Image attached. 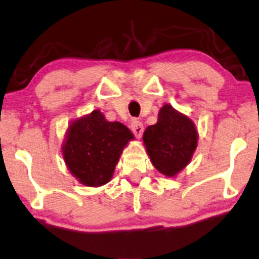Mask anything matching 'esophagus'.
<instances>
[{"mask_svg": "<svg viewBox=\"0 0 259 259\" xmlns=\"http://www.w3.org/2000/svg\"><path fill=\"white\" fill-rule=\"evenodd\" d=\"M131 130H133V133L135 136L137 138H141L142 134H143V130H144V126L142 124L141 121H138V119H134L133 122H131Z\"/></svg>", "mask_w": 259, "mask_h": 259, "instance_id": "esophagus-1", "label": "esophagus"}]
</instances>
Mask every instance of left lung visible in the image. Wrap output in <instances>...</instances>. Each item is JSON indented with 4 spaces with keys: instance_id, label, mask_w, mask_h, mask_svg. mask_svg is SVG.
Instances as JSON below:
<instances>
[{
    "instance_id": "left-lung-1",
    "label": "left lung",
    "mask_w": 259,
    "mask_h": 259,
    "mask_svg": "<svg viewBox=\"0 0 259 259\" xmlns=\"http://www.w3.org/2000/svg\"><path fill=\"white\" fill-rule=\"evenodd\" d=\"M198 134L194 122L171 107L163 105L158 121L144 131L143 142L150 161L159 172L175 177L191 161Z\"/></svg>"
}]
</instances>
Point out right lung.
Wrapping results in <instances>:
<instances>
[{"label": "right lung", "mask_w": 259, "mask_h": 259, "mask_svg": "<svg viewBox=\"0 0 259 259\" xmlns=\"http://www.w3.org/2000/svg\"><path fill=\"white\" fill-rule=\"evenodd\" d=\"M131 131L119 122H109L103 114L94 110L69 125L62 154L65 164L85 187H101L114 175L119 156Z\"/></svg>", "instance_id": "1"}]
</instances>
